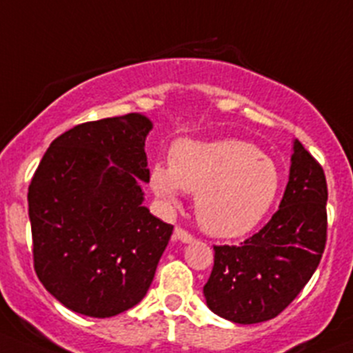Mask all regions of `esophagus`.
<instances>
[{
  "mask_svg": "<svg viewBox=\"0 0 353 353\" xmlns=\"http://www.w3.org/2000/svg\"><path fill=\"white\" fill-rule=\"evenodd\" d=\"M172 239L174 241H181V243H191V241H194V236L190 234L188 231H184L183 228H176L174 229Z\"/></svg>",
  "mask_w": 353,
  "mask_h": 353,
  "instance_id": "1",
  "label": "esophagus"
}]
</instances>
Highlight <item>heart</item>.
I'll list each match as a JSON object with an SVG mask.
<instances>
[{"label":"heart","instance_id":"1","mask_svg":"<svg viewBox=\"0 0 353 353\" xmlns=\"http://www.w3.org/2000/svg\"><path fill=\"white\" fill-rule=\"evenodd\" d=\"M169 162L152 169V190L170 203L181 191L196 193L198 224L215 238H236L256 228L281 190L274 160L241 139H184L172 146Z\"/></svg>","mask_w":353,"mask_h":353}]
</instances>
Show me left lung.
I'll use <instances>...</instances> for the list:
<instances>
[{
	"label": "left lung",
	"instance_id": "1",
	"mask_svg": "<svg viewBox=\"0 0 353 353\" xmlns=\"http://www.w3.org/2000/svg\"><path fill=\"white\" fill-rule=\"evenodd\" d=\"M326 201L323 167L295 139L279 210L239 246H214V269L203 286L208 309L236 324L263 323L281 314L321 262Z\"/></svg>",
	"mask_w": 353,
	"mask_h": 353
}]
</instances>
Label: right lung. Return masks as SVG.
<instances>
[{
	"mask_svg": "<svg viewBox=\"0 0 353 353\" xmlns=\"http://www.w3.org/2000/svg\"><path fill=\"white\" fill-rule=\"evenodd\" d=\"M152 128L141 114L75 125L51 143L30 181L36 274L82 316L103 319L141 302L172 234L143 205Z\"/></svg>",
	"mask_w": 353,
	"mask_h": 353,
	"instance_id": "1",
	"label": "right lung"
}]
</instances>
